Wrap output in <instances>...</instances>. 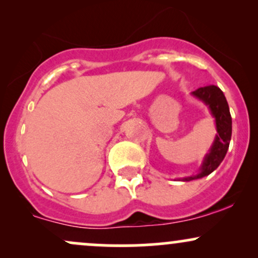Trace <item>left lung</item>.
<instances>
[{
	"instance_id": "8db88e82",
	"label": "left lung",
	"mask_w": 258,
	"mask_h": 258,
	"mask_svg": "<svg viewBox=\"0 0 258 258\" xmlns=\"http://www.w3.org/2000/svg\"><path fill=\"white\" fill-rule=\"evenodd\" d=\"M191 94L197 97L198 99L203 100L209 106L212 116L215 117L217 135H216L210 153L204 159L203 165L200 167V172L195 174V176L182 178L184 182L203 178V177L209 176L210 173L214 172L216 168L220 166L221 162L223 161L228 148H229L230 138H232V116H230L229 106H228L223 92L217 86L210 85L198 88Z\"/></svg>"
}]
</instances>
